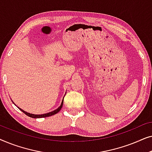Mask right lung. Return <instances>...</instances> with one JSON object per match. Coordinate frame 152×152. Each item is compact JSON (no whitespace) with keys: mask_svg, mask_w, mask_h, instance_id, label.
Listing matches in <instances>:
<instances>
[{"mask_svg":"<svg viewBox=\"0 0 152 152\" xmlns=\"http://www.w3.org/2000/svg\"><path fill=\"white\" fill-rule=\"evenodd\" d=\"M14 103V102H13ZM63 103H64V99L62 100L61 102V105H60L59 107H58L57 109L55 110V111H51V112H49V113H44V114H41V115H35V114H32V113H28V112L25 111H23V110H22L21 109H20L19 107H18V109H19L20 111H21L22 112H23V113L26 114V115H27L28 116H29V117L30 118H45V117H49V116H52L53 115H55V114L57 113L58 112H59L60 110H61V109L62 108V107H63Z\"/></svg>","mask_w":152,"mask_h":152,"instance_id":"right-lung-1","label":"right lung"}]
</instances>
